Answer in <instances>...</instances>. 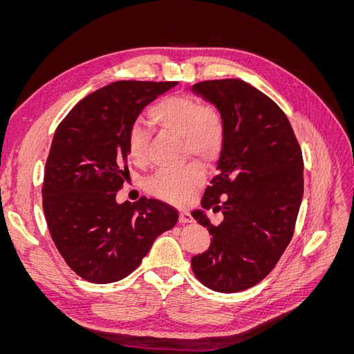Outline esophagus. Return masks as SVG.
Listing matches in <instances>:
<instances>
[{
    "mask_svg": "<svg viewBox=\"0 0 354 354\" xmlns=\"http://www.w3.org/2000/svg\"><path fill=\"white\" fill-rule=\"evenodd\" d=\"M178 221L180 223H192V221H194V217H192L187 211H181Z\"/></svg>",
    "mask_w": 354,
    "mask_h": 354,
    "instance_id": "obj_1",
    "label": "esophagus"
}]
</instances>
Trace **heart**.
<instances>
[{
  "mask_svg": "<svg viewBox=\"0 0 354 354\" xmlns=\"http://www.w3.org/2000/svg\"><path fill=\"white\" fill-rule=\"evenodd\" d=\"M151 121L167 133L181 138V152L195 156L203 164H212L223 149L224 118L218 108L202 104L187 94H173L156 102L149 111ZM128 156L137 165L147 159L146 136L136 127L128 138ZM203 180V169L196 162H189L174 171H158L147 181V189L156 198L171 203H186Z\"/></svg>",
  "mask_w": 354,
  "mask_h": 354,
  "instance_id": "obj_1",
  "label": "heart"
}]
</instances>
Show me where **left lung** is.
<instances>
[{"instance_id":"8db88e82","label":"left lung","mask_w":354,"mask_h":354,"mask_svg":"<svg viewBox=\"0 0 354 354\" xmlns=\"http://www.w3.org/2000/svg\"><path fill=\"white\" fill-rule=\"evenodd\" d=\"M192 91L220 109L226 128L218 174L203 209L192 211L212 234L209 248L192 257V270L214 291L239 292L261 282L292 239L304 190L301 149L283 111L245 81H202ZM209 207L223 212L218 227L206 217Z\"/></svg>"}]
</instances>
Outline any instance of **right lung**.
Masks as SVG:
<instances>
[{
    "mask_svg": "<svg viewBox=\"0 0 354 354\" xmlns=\"http://www.w3.org/2000/svg\"><path fill=\"white\" fill-rule=\"evenodd\" d=\"M176 81H118L88 94L56 128L42 209L60 255L82 279L111 283L136 270L153 241L176 226L168 203L116 202L128 174V138L145 106Z\"/></svg>",
    "mask_w": 354,
    "mask_h": 354,
    "instance_id": "right-lung-1",
    "label": "right lung"
}]
</instances>
